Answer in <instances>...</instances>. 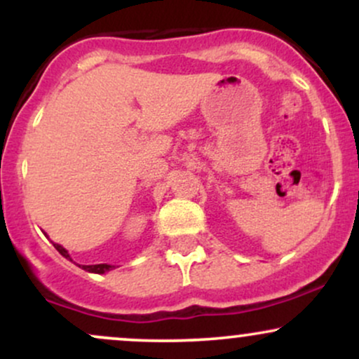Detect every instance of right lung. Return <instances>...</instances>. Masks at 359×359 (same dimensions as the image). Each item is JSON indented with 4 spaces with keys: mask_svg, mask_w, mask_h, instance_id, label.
Here are the masks:
<instances>
[{
    "mask_svg": "<svg viewBox=\"0 0 359 359\" xmlns=\"http://www.w3.org/2000/svg\"><path fill=\"white\" fill-rule=\"evenodd\" d=\"M53 246H55V250L59 251L62 257L71 259V255H69V251L65 250L64 246L57 245V243H53ZM71 262H72V259H71ZM113 269H114L113 265H106V263H100V265H82V270L90 271V273H106V271H109V270H113Z\"/></svg>",
    "mask_w": 359,
    "mask_h": 359,
    "instance_id": "1",
    "label": "right lung"
}]
</instances>
